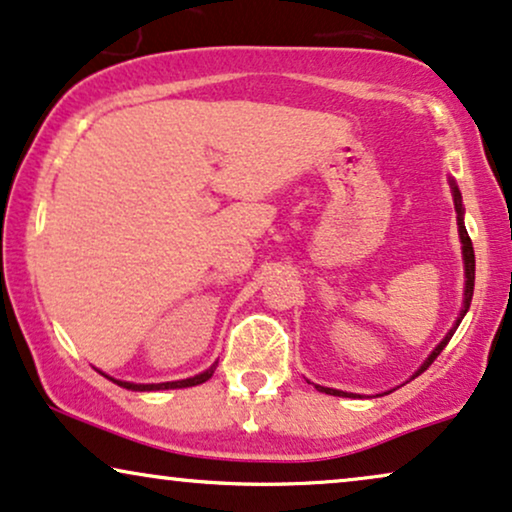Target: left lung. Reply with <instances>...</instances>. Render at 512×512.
I'll return each instance as SVG.
<instances>
[{"instance_id":"8db88e82","label":"left lung","mask_w":512,"mask_h":512,"mask_svg":"<svg viewBox=\"0 0 512 512\" xmlns=\"http://www.w3.org/2000/svg\"><path fill=\"white\" fill-rule=\"evenodd\" d=\"M451 189H454V205H456V219H458V236H461V243H463V264H465V297H463V309H461V316H458L456 319V323H454V328H451L449 333L444 335V340L439 342V345L432 349V354L428 359H425V364L418 368V373H423L425 368H428L432 361H435L437 357H439V352H442V349L449 345V340H451V335L456 333V328H458V323H461V319L465 316V312H468L470 309V302H472V290H475V250H472V241H470V236H468V229H465V224H463V203H461V191H458V186L454 184V179H451ZM416 373V375H418ZM416 375H413V378H416ZM319 387V392H326V394H333V397H352V394H347V392H340V390H333V387H321V385H316Z\"/></svg>"}]
</instances>
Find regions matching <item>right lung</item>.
Returning <instances> with one entry per match:
<instances>
[{
	"instance_id": "right-lung-1",
	"label": "right lung",
	"mask_w": 512,
	"mask_h": 512,
	"mask_svg": "<svg viewBox=\"0 0 512 512\" xmlns=\"http://www.w3.org/2000/svg\"><path fill=\"white\" fill-rule=\"evenodd\" d=\"M217 364H212L208 371L193 375V378H186V380H174V383H155V385H137V383H125V380H113V383H118L120 387H125V390H134V392H153V390H177V387H193V385H200L205 383V380L212 378V373H215Z\"/></svg>"
}]
</instances>
